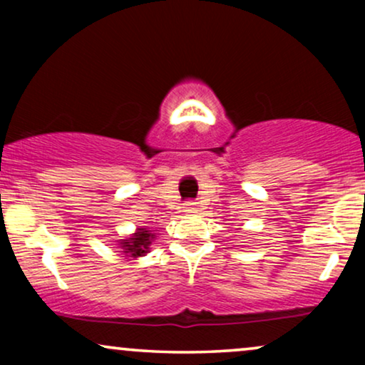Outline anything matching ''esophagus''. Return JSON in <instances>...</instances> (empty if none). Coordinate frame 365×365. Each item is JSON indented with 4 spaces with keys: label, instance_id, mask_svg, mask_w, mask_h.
Returning a JSON list of instances; mask_svg holds the SVG:
<instances>
[{
    "label": "esophagus",
    "instance_id": "1",
    "mask_svg": "<svg viewBox=\"0 0 365 365\" xmlns=\"http://www.w3.org/2000/svg\"><path fill=\"white\" fill-rule=\"evenodd\" d=\"M186 212H197L199 211V204L197 202H186Z\"/></svg>",
    "mask_w": 365,
    "mask_h": 365
}]
</instances>
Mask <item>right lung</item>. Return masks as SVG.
<instances>
[{
	"label": "right lung",
	"instance_id": "1",
	"mask_svg": "<svg viewBox=\"0 0 365 365\" xmlns=\"http://www.w3.org/2000/svg\"><path fill=\"white\" fill-rule=\"evenodd\" d=\"M154 239H156V232H153L151 229L146 226H141L138 227L131 236L119 239L118 247L121 249L119 252H121L123 257L126 259L143 257L149 252V249H151L149 246H151Z\"/></svg>",
	"mask_w": 365,
	"mask_h": 365
}]
</instances>
